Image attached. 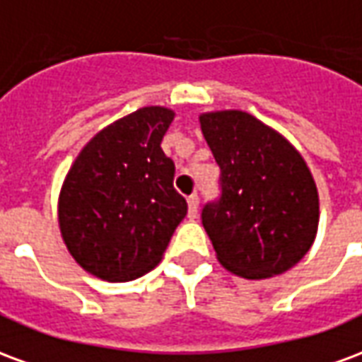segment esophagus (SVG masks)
I'll return each instance as SVG.
<instances>
[{"label":"esophagus","mask_w":362,"mask_h":362,"mask_svg":"<svg viewBox=\"0 0 362 362\" xmlns=\"http://www.w3.org/2000/svg\"><path fill=\"white\" fill-rule=\"evenodd\" d=\"M197 207H199V197L196 194H192L188 197V219H196Z\"/></svg>","instance_id":"1"}]
</instances>
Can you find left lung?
<instances>
[{
  "instance_id": "obj_1",
  "label": "left lung",
  "mask_w": 362,
  "mask_h": 362,
  "mask_svg": "<svg viewBox=\"0 0 362 362\" xmlns=\"http://www.w3.org/2000/svg\"><path fill=\"white\" fill-rule=\"evenodd\" d=\"M199 126L221 168V199L202 211L219 264L244 279L288 272L318 233V188L306 160L244 110L204 112Z\"/></svg>"
}]
</instances>
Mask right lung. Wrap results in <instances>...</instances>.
<instances>
[{
    "label": "right lung",
    "mask_w": 362,
    "mask_h": 362,
    "mask_svg": "<svg viewBox=\"0 0 362 362\" xmlns=\"http://www.w3.org/2000/svg\"><path fill=\"white\" fill-rule=\"evenodd\" d=\"M174 116L166 106H143L112 122L67 170L58 197L62 240L98 279L122 283L151 272L186 217L174 163L160 149Z\"/></svg>",
    "instance_id": "1"
}]
</instances>
